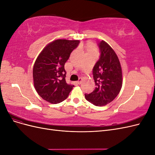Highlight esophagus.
<instances>
[{
  "label": "esophagus",
  "mask_w": 155,
  "mask_h": 155,
  "mask_svg": "<svg viewBox=\"0 0 155 155\" xmlns=\"http://www.w3.org/2000/svg\"><path fill=\"white\" fill-rule=\"evenodd\" d=\"M82 80H83L82 78H79V80L77 81V83H78V84H81V82H82Z\"/></svg>",
  "instance_id": "esophagus-1"
}]
</instances>
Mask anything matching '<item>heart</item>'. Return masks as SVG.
<instances>
[{"label": "heart", "mask_w": 155, "mask_h": 155, "mask_svg": "<svg viewBox=\"0 0 155 155\" xmlns=\"http://www.w3.org/2000/svg\"><path fill=\"white\" fill-rule=\"evenodd\" d=\"M89 50H90L91 51H93L94 48H93V46L92 45H89Z\"/></svg>", "instance_id": "obj_1"}]
</instances>
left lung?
I'll list each match as a JSON object with an SVG mask.
<instances>
[{"label":"left lung","mask_w":155,"mask_h":155,"mask_svg":"<svg viewBox=\"0 0 155 155\" xmlns=\"http://www.w3.org/2000/svg\"><path fill=\"white\" fill-rule=\"evenodd\" d=\"M100 59L93 68L96 88L85 94L86 100L96 106H104L113 101L122 87V71L119 59L114 50L105 41L98 44Z\"/></svg>","instance_id":"8db88e82"}]
</instances>
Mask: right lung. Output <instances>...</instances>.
Here are the masks:
<instances>
[{"mask_svg":"<svg viewBox=\"0 0 155 155\" xmlns=\"http://www.w3.org/2000/svg\"><path fill=\"white\" fill-rule=\"evenodd\" d=\"M79 43L78 40H55L45 46L35 60L33 68L35 88L50 104L66 100L74 87L65 80L64 64Z\"/></svg>","mask_w":155,"mask_h":155,"instance_id":"right-lung-1","label":"right lung"}]
</instances>
